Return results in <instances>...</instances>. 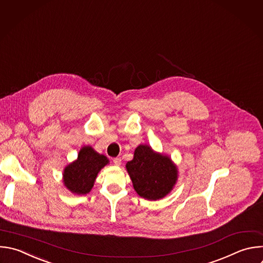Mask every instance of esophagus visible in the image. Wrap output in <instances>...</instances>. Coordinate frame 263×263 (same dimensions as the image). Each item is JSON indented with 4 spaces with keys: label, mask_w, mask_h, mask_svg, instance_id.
Listing matches in <instances>:
<instances>
[{
    "label": "esophagus",
    "mask_w": 263,
    "mask_h": 263,
    "mask_svg": "<svg viewBox=\"0 0 263 263\" xmlns=\"http://www.w3.org/2000/svg\"><path fill=\"white\" fill-rule=\"evenodd\" d=\"M112 161H114V164H115L116 166H120V165H121V163H122L121 158H115Z\"/></svg>",
    "instance_id": "1"
}]
</instances>
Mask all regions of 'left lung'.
I'll return each mask as SVG.
<instances>
[{
    "label": "left lung",
    "mask_w": 263,
    "mask_h": 263,
    "mask_svg": "<svg viewBox=\"0 0 263 263\" xmlns=\"http://www.w3.org/2000/svg\"><path fill=\"white\" fill-rule=\"evenodd\" d=\"M126 169L136 193L147 200L167 196L179 178L178 166L167 155L155 152L147 144H139Z\"/></svg>",
    "instance_id": "obj_1"
}]
</instances>
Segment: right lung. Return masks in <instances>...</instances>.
I'll list each match as a JSON object with an SVG mask.
<instances>
[{
  "mask_svg": "<svg viewBox=\"0 0 263 263\" xmlns=\"http://www.w3.org/2000/svg\"><path fill=\"white\" fill-rule=\"evenodd\" d=\"M107 164L109 160L106 156L99 154L91 145H83L77 159L64 168V186L74 195L87 194L94 187L98 173Z\"/></svg>",
  "mask_w": 263,
  "mask_h": 263,
  "instance_id": "1",
  "label": "right lung"
}]
</instances>
